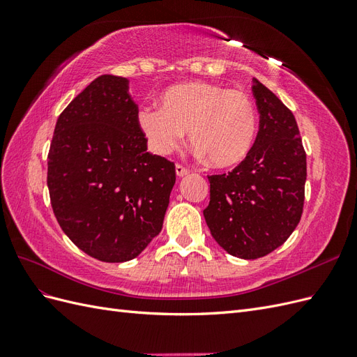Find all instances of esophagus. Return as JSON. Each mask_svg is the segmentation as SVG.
Returning <instances> with one entry per match:
<instances>
[{
	"instance_id": "esophagus-1",
	"label": "esophagus",
	"mask_w": 357,
	"mask_h": 357,
	"mask_svg": "<svg viewBox=\"0 0 357 357\" xmlns=\"http://www.w3.org/2000/svg\"><path fill=\"white\" fill-rule=\"evenodd\" d=\"M189 172V169L186 168V167H183L181 164H177L176 165V174L178 176V177H183V176H186Z\"/></svg>"
}]
</instances>
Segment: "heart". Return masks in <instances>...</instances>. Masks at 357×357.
Wrapping results in <instances>:
<instances>
[{
    "instance_id": "1",
    "label": "heart",
    "mask_w": 357,
    "mask_h": 357,
    "mask_svg": "<svg viewBox=\"0 0 357 357\" xmlns=\"http://www.w3.org/2000/svg\"><path fill=\"white\" fill-rule=\"evenodd\" d=\"M138 125L149 147L168 155L189 131L190 144L211 165L234 167L248 155L257 132V114L250 96L207 82L176 84L160 96V109L143 107Z\"/></svg>"
}]
</instances>
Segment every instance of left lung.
<instances>
[{"mask_svg":"<svg viewBox=\"0 0 357 357\" xmlns=\"http://www.w3.org/2000/svg\"><path fill=\"white\" fill-rule=\"evenodd\" d=\"M259 132L250 152L228 174L208 176L204 210L213 238L232 256L259 259L298 226L305 199L307 155L295 116L253 79Z\"/></svg>","mask_w":357,"mask_h":357,"instance_id":"1","label":"left lung"}]
</instances>
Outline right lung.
Instances as JSON below:
<instances>
[{"mask_svg":"<svg viewBox=\"0 0 357 357\" xmlns=\"http://www.w3.org/2000/svg\"><path fill=\"white\" fill-rule=\"evenodd\" d=\"M176 165L147 152L128 79L100 75L66 107L47 155L52 210L80 250L125 262L160 232Z\"/></svg>","mask_w":357,"mask_h":357,"instance_id":"obj_1","label":"right lung"}]
</instances>
